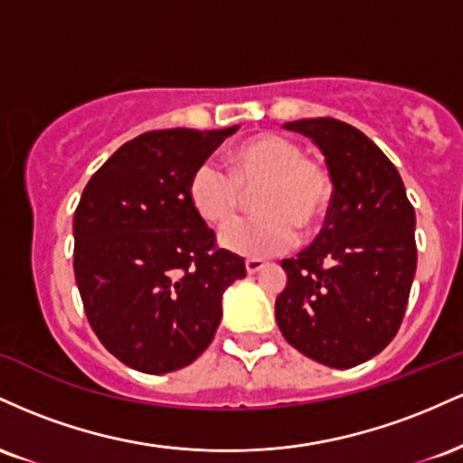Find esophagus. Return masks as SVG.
<instances>
[{"instance_id": "esophagus-1", "label": "esophagus", "mask_w": 463, "mask_h": 463, "mask_svg": "<svg viewBox=\"0 0 463 463\" xmlns=\"http://www.w3.org/2000/svg\"><path fill=\"white\" fill-rule=\"evenodd\" d=\"M263 268H265V261H261V259H248V261H246V272L248 274L261 272Z\"/></svg>"}]
</instances>
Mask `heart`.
Returning <instances> with one entry per match:
<instances>
[{
  "label": "heart",
  "instance_id": "1",
  "mask_svg": "<svg viewBox=\"0 0 463 463\" xmlns=\"http://www.w3.org/2000/svg\"><path fill=\"white\" fill-rule=\"evenodd\" d=\"M231 174L202 163L189 180V202L206 224H224L239 209L244 191L257 213L237 217L222 228L220 241L231 252L265 259L298 243L300 231H313L333 195V180L322 163L307 158L296 141L261 132L228 154Z\"/></svg>",
  "mask_w": 463,
  "mask_h": 463
}]
</instances>
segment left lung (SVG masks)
Masks as SVG:
<instances>
[{"label":"left lung","instance_id":"obj_1","mask_svg":"<svg viewBox=\"0 0 463 463\" xmlns=\"http://www.w3.org/2000/svg\"><path fill=\"white\" fill-rule=\"evenodd\" d=\"M333 180L320 235L283 259L276 322L287 342L331 368H353L394 339L416 274V213L394 163L364 132L333 117L298 119Z\"/></svg>","mask_w":463,"mask_h":463}]
</instances>
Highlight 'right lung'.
<instances>
[{"mask_svg":"<svg viewBox=\"0 0 463 463\" xmlns=\"http://www.w3.org/2000/svg\"><path fill=\"white\" fill-rule=\"evenodd\" d=\"M237 130L169 128L124 143L73 215V272L93 333L121 364L165 374L194 364L246 276L189 202L195 167Z\"/></svg>","mask_w":463,"mask_h":463,"instance_id":"right-lung-1","label":"right lung"}]
</instances>
